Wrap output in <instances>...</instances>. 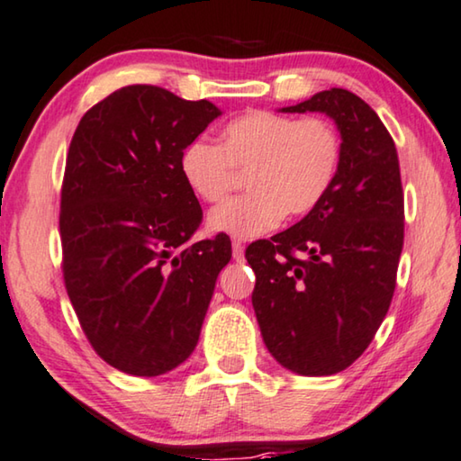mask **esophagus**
<instances>
[{
    "label": "esophagus",
    "instance_id": "obj_1",
    "mask_svg": "<svg viewBox=\"0 0 461 461\" xmlns=\"http://www.w3.org/2000/svg\"><path fill=\"white\" fill-rule=\"evenodd\" d=\"M231 250H233V258H236L238 263H242V260H244V244L238 242V240H233Z\"/></svg>",
    "mask_w": 461,
    "mask_h": 461
}]
</instances>
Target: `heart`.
I'll return each instance as SVG.
<instances>
[{"instance_id": "b5f03b06", "label": "heart", "mask_w": 461, "mask_h": 461, "mask_svg": "<svg viewBox=\"0 0 461 461\" xmlns=\"http://www.w3.org/2000/svg\"><path fill=\"white\" fill-rule=\"evenodd\" d=\"M341 163V139L327 120H300L273 112L240 115L221 142L196 139L180 155L186 186L204 203H217L233 184V169L249 171L244 196L212 209L207 228L252 240L277 228L284 215L302 217L331 190Z\"/></svg>"}]
</instances>
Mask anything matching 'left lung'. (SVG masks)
<instances>
[{
	"mask_svg": "<svg viewBox=\"0 0 461 461\" xmlns=\"http://www.w3.org/2000/svg\"><path fill=\"white\" fill-rule=\"evenodd\" d=\"M279 112L331 118L341 163L317 209L249 246L246 260L257 275L252 306L265 346L281 366L329 376L360 358L393 298L403 246L400 161L379 115L346 88Z\"/></svg>",
	"mask_w": 461,
	"mask_h": 461,
	"instance_id": "obj_1",
	"label": "left lung"
}]
</instances>
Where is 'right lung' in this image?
<instances>
[{
    "instance_id": "add662e5",
    "label": "right lung",
    "mask_w": 461,
    "mask_h": 461,
    "mask_svg": "<svg viewBox=\"0 0 461 461\" xmlns=\"http://www.w3.org/2000/svg\"><path fill=\"white\" fill-rule=\"evenodd\" d=\"M221 109L132 85L88 109L70 142L61 188L64 279L82 331L103 360L159 376L194 352L225 233L188 244L203 219L180 155Z\"/></svg>"
}]
</instances>
